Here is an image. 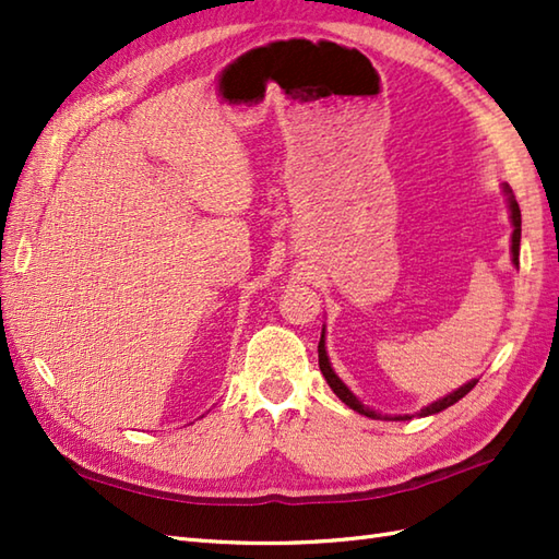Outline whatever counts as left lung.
<instances>
[{
    "mask_svg": "<svg viewBox=\"0 0 559 559\" xmlns=\"http://www.w3.org/2000/svg\"><path fill=\"white\" fill-rule=\"evenodd\" d=\"M504 192L509 194V211H512V223H514V233H512V257H514V264H519V242H521V211H519V204H516V199H514V194H512V189L509 187H504ZM319 370H322V374L326 377V382H329V386L334 389V394L346 403V406H350L353 411H358V413H362V415H367V418H379V415L374 413V411H370L367 406H362V403L355 399L353 394H350V389L341 382V379L336 377V372L331 370V365H329V358H326V348H324V334H322V338H319ZM478 384V379H473V382H468V384H463L461 389H456L454 394H449V396H444V399H439V401H435V403H430V406L427 408H423L420 411V415H432V413H439V411H444V408H449V406H454L456 401H461L463 396L468 394V391ZM408 415H399L396 420H406Z\"/></svg>",
    "mask_w": 559,
    "mask_h": 559,
    "instance_id": "left-lung-1",
    "label": "left lung"
}]
</instances>
